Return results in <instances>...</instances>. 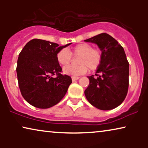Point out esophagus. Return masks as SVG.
<instances>
[{"label":"esophagus","mask_w":148,"mask_h":148,"mask_svg":"<svg viewBox=\"0 0 148 148\" xmlns=\"http://www.w3.org/2000/svg\"><path fill=\"white\" fill-rule=\"evenodd\" d=\"M79 79V77H72V81H73V82H75V81L77 80V79Z\"/></svg>","instance_id":"obj_1"}]
</instances>
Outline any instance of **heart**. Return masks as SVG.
<instances>
[{
    "instance_id": "heart-1",
    "label": "heart",
    "mask_w": 148,
    "mask_h": 148,
    "mask_svg": "<svg viewBox=\"0 0 148 148\" xmlns=\"http://www.w3.org/2000/svg\"><path fill=\"white\" fill-rule=\"evenodd\" d=\"M79 56L78 66H66L62 69V71L67 75L77 77L86 73L88 67L91 71L96 70L100 65L102 59V51L98 48H94L89 43H82L74 46L69 52L66 49H62L56 54V60L60 65L68 64L71 60V55Z\"/></svg>"
}]
</instances>
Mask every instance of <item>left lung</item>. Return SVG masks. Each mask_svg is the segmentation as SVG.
Listing matches in <instances>:
<instances>
[{
  "label": "left lung",
  "instance_id": "left-lung-1",
  "mask_svg": "<svg viewBox=\"0 0 148 148\" xmlns=\"http://www.w3.org/2000/svg\"><path fill=\"white\" fill-rule=\"evenodd\" d=\"M84 41L96 44L102 53V62L95 74L97 77H88L90 84L85 96L92 106L100 110L116 108L126 98L129 88V64L124 49L106 33Z\"/></svg>",
  "mask_w": 148,
  "mask_h": 148
}]
</instances>
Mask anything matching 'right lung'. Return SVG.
Masks as SVG:
<instances>
[{
    "mask_svg": "<svg viewBox=\"0 0 148 148\" xmlns=\"http://www.w3.org/2000/svg\"><path fill=\"white\" fill-rule=\"evenodd\" d=\"M40 39L28 42L19 54L17 65L18 84L22 96L32 106L48 108L58 104L72 83L71 77L62 75L56 60L59 50L66 47ZM56 74V78L52 77Z\"/></svg>",
    "mask_w": 148,
    "mask_h": 148,
    "instance_id": "right-lung-1",
    "label": "right lung"
}]
</instances>
